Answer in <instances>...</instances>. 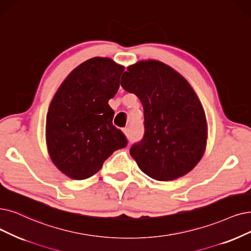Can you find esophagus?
I'll return each mask as SVG.
<instances>
[{"label": "esophagus", "mask_w": 251, "mask_h": 251, "mask_svg": "<svg viewBox=\"0 0 251 251\" xmlns=\"http://www.w3.org/2000/svg\"><path fill=\"white\" fill-rule=\"evenodd\" d=\"M123 132H124V134L126 135V138H129V137H131V133H129V128H128V127H125V128H123Z\"/></svg>", "instance_id": "34e87169"}]
</instances>
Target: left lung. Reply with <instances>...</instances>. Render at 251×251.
<instances>
[{
	"instance_id": "left-lung-1",
	"label": "left lung",
	"mask_w": 251,
	"mask_h": 251,
	"mask_svg": "<svg viewBox=\"0 0 251 251\" xmlns=\"http://www.w3.org/2000/svg\"><path fill=\"white\" fill-rule=\"evenodd\" d=\"M120 84L143 105L144 136L129 149L141 171L162 181L192 171L205 152L207 120L186 79L148 59L129 66Z\"/></svg>"
}]
</instances>
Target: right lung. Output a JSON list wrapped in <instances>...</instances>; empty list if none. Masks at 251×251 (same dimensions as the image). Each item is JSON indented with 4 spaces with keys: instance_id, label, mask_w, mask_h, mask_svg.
<instances>
[{
    "instance_id": "right-lung-1",
    "label": "right lung",
    "mask_w": 251,
    "mask_h": 251,
    "mask_svg": "<svg viewBox=\"0 0 251 251\" xmlns=\"http://www.w3.org/2000/svg\"><path fill=\"white\" fill-rule=\"evenodd\" d=\"M124 71L111 58L93 57L75 68L55 93L46 117V142L50 158L68 177H92L126 146L108 104Z\"/></svg>"
}]
</instances>
